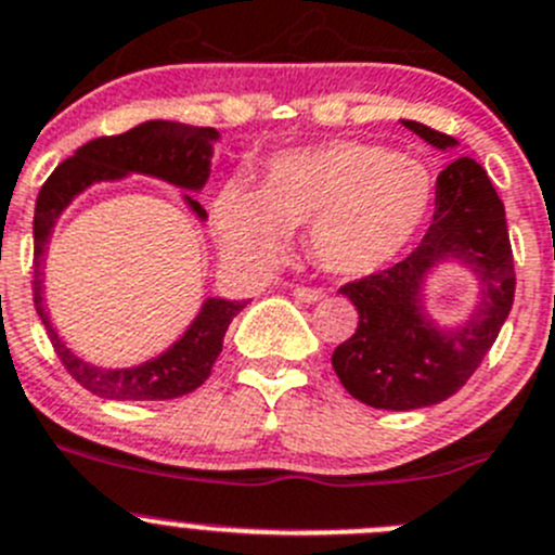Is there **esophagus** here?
<instances>
[{"instance_id":"1","label":"esophagus","mask_w":555,"mask_h":555,"mask_svg":"<svg viewBox=\"0 0 555 555\" xmlns=\"http://www.w3.org/2000/svg\"><path fill=\"white\" fill-rule=\"evenodd\" d=\"M294 297L302 299V302H308V305H315V302H321V299H324V292H319V288L297 286V288H294Z\"/></svg>"}]
</instances>
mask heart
I'll list each match as a JSON object with an SVG mask.
<instances>
[{
	"mask_svg": "<svg viewBox=\"0 0 555 555\" xmlns=\"http://www.w3.org/2000/svg\"><path fill=\"white\" fill-rule=\"evenodd\" d=\"M433 177L422 163L360 141H326L274 155L261 184H225L215 231L231 258L267 267L288 231L308 223V253L324 272L360 281L387 269L425 225Z\"/></svg>",
	"mask_w": 555,
	"mask_h": 555,
	"instance_id": "b5f03b06",
	"label": "heart"
}]
</instances>
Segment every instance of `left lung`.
<instances>
[{
  "label": "left lung",
  "mask_w": 555,
  "mask_h": 555,
  "mask_svg": "<svg viewBox=\"0 0 555 555\" xmlns=\"http://www.w3.org/2000/svg\"><path fill=\"white\" fill-rule=\"evenodd\" d=\"M433 150H457L452 135L400 119ZM468 271L475 305L461 322L441 325L426 308V286L441 268ZM360 326L332 353L348 395L373 409L411 411L436 405L472 378L499 337L512 299L509 234L504 204L472 157H455L436 179V212L409 258L340 288Z\"/></svg>",
  "instance_id": "left-lung-1"
}]
</instances>
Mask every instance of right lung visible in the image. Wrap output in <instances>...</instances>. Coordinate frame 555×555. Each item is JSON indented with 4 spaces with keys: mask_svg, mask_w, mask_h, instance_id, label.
Here are the masks:
<instances>
[{
    "mask_svg": "<svg viewBox=\"0 0 555 555\" xmlns=\"http://www.w3.org/2000/svg\"><path fill=\"white\" fill-rule=\"evenodd\" d=\"M220 133L215 128L150 119L122 135L94 139L78 146L73 157L54 168L40 188L35 204V310L46 324L51 343L67 373L89 392L111 400H171L193 392L207 382L218 353L223 351V337L231 319L245 308V299L207 297L188 330L163 353L130 367H103L83 360L62 340L46 305L43 261L46 245L60 223L62 212L87 193L92 184L122 182L128 177H152L171 188L182 190V202L195 218L207 223V209L195 202L193 193H202L212 171L215 144Z\"/></svg>",
    "mask_w": 555,
    "mask_h": 555,
    "instance_id": "obj_1",
    "label": "right lung"
}]
</instances>
